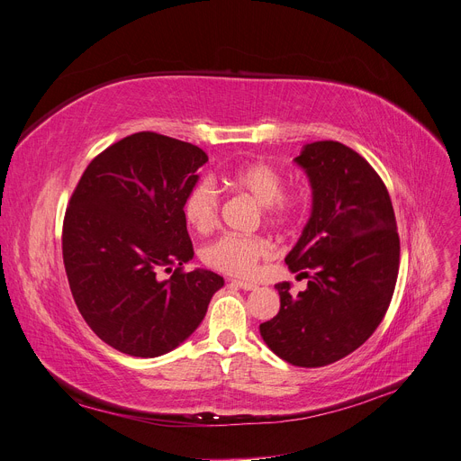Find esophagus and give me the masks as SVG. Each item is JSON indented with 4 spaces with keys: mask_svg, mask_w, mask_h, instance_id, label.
<instances>
[{
    "mask_svg": "<svg viewBox=\"0 0 461 461\" xmlns=\"http://www.w3.org/2000/svg\"><path fill=\"white\" fill-rule=\"evenodd\" d=\"M231 284H233L235 287H239V289H244V291H256V289H258V284L247 282V280H233Z\"/></svg>",
    "mask_w": 461,
    "mask_h": 461,
    "instance_id": "esophagus-1",
    "label": "esophagus"
}]
</instances>
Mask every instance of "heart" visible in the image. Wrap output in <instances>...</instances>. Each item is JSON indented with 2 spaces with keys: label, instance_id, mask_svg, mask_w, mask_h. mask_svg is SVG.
Returning a JSON list of instances; mask_svg holds the SVG:
<instances>
[{
  "label": "heart",
  "instance_id": "1",
  "mask_svg": "<svg viewBox=\"0 0 461 461\" xmlns=\"http://www.w3.org/2000/svg\"><path fill=\"white\" fill-rule=\"evenodd\" d=\"M228 187L250 194L263 205L265 219L270 224L285 226L293 222L303 203L302 191H285L284 174L265 161L239 165L224 174ZM221 194L209 179H202L189 189L183 200V217L198 233H209L219 224ZM270 242L263 237L226 233L209 242L202 250V259L207 267L235 276H250L258 263L270 256Z\"/></svg>",
  "mask_w": 461,
  "mask_h": 461
}]
</instances>
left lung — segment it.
<instances>
[{"label": "left lung", "instance_id": "obj_1", "mask_svg": "<svg viewBox=\"0 0 461 461\" xmlns=\"http://www.w3.org/2000/svg\"><path fill=\"white\" fill-rule=\"evenodd\" d=\"M294 163L308 174L313 205L285 263L308 278L291 296L276 285L280 312L259 324L267 347L296 366H324L359 348L382 322L396 284L401 239L389 193L352 148L319 140Z\"/></svg>", "mask_w": 461, "mask_h": 461}]
</instances>
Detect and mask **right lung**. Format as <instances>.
<instances>
[{"instance_id": "1", "label": "right lung", "mask_w": 461, "mask_h": 461, "mask_svg": "<svg viewBox=\"0 0 461 461\" xmlns=\"http://www.w3.org/2000/svg\"><path fill=\"white\" fill-rule=\"evenodd\" d=\"M205 163L191 142L133 133L90 161L70 198L63 222L70 291L90 330L118 352L174 350L224 285L211 270L183 272L194 256L183 200ZM159 269L173 276L161 281Z\"/></svg>"}]
</instances>
